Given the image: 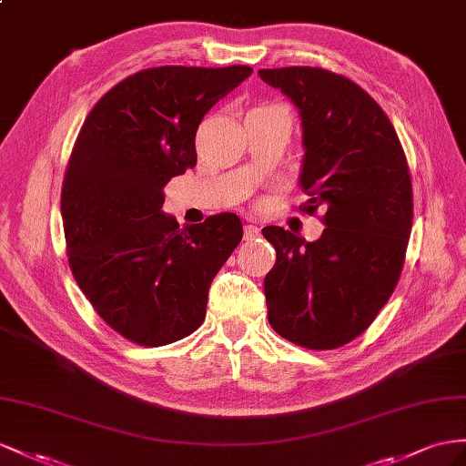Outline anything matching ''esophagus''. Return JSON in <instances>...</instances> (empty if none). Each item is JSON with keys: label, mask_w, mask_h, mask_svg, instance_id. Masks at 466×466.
I'll use <instances>...</instances> for the list:
<instances>
[{"label": "esophagus", "mask_w": 466, "mask_h": 466, "mask_svg": "<svg viewBox=\"0 0 466 466\" xmlns=\"http://www.w3.org/2000/svg\"><path fill=\"white\" fill-rule=\"evenodd\" d=\"M261 234V228L256 224H246L244 226V240H256V238Z\"/></svg>", "instance_id": "34e87169"}]
</instances>
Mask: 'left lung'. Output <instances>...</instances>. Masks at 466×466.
<instances>
[{"instance_id":"left-lung-1","label":"left lung","mask_w":466,"mask_h":466,"mask_svg":"<svg viewBox=\"0 0 466 466\" xmlns=\"http://www.w3.org/2000/svg\"><path fill=\"white\" fill-rule=\"evenodd\" d=\"M258 75L299 110L305 210L323 208L327 226L315 242L261 230L278 252L264 279L269 325L305 349H339L396 289L413 220L408 161L384 110L352 80L315 66Z\"/></svg>"}]
</instances>
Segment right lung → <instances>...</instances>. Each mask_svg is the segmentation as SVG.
<instances>
[{"instance_id":"right-lung-1","label":"right lung","mask_w":466,"mask_h":466,"mask_svg":"<svg viewBox=\"0 0 466 466\" xmlns=\"http://www.w3.org/2000/svg\"><path fill=\"white\" fill-rule=\"evenodd\" d=\"M249 75L246 65L141 70L106 92L80 129L61 198L68 264L131 342L163 347L197 330L214 276L242 240L232 212L178 228L163 187L197 165L202 117Z\"/></svg>"}]
</instances>
